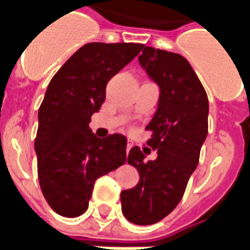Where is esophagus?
Here are the masks:
<instances>
[{
  "label": "esophagus",
  "mask_w": 250,
  "mask_h": 250,
  "mask_svg": "<svg viewBox=\"0 0 250 250\" xmlns=\"http://www.w3.org/2000/svg\"><path fill=\"white\" fill-rule=\"evenodd\" d=\"M131 147H132V143H131L130 140H128V142H127V147H125V151L128 152V151H130V149H131Z\"/></svg>",
  "instance_id": "esophagus-1"
}]
</instances>
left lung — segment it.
<instances>
[{"label":"left lung","instance_id":"obj_1","mask_svg":"<svg viewBox=\"0 0 250 250\" xmlns=\"http://www.w3.org/2000/svg\"><path fill=\"white\" fill-rule=\"evenodd\" d=\"M140 66L159 86V102L146 130L152 131L149 147L155 160L144 162L139 147H132L127 163L139 172V183L120 193L122 212L136 225L164 219L180 203L195 172L208 135V97L184 57L143 46Z\"/></svg>","mask_w":250,"mask_h":250}]
</instances>
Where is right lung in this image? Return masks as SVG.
I'll use <instances>...</instances> for the list:
<instances>
[{
    "label": "right lung",
    "instance_id": "right-lung-1",
    "mask_svg": "<svg viewBox=\"0 0 250 250\" xmlns=\"http://www.w3.org/2000/svg\"><path fill=\"white\" fill-rule=\"evenodd\" d=\"M140 43L82 46L50 81L38 110V180L51 209L64 217L84 213L98 177L125 162L127 139H99L88 123L106 99V86L139 54Z\"/></svg>",
    "mask_w": 250,
    "mask_h": 250
}]
</instances>
